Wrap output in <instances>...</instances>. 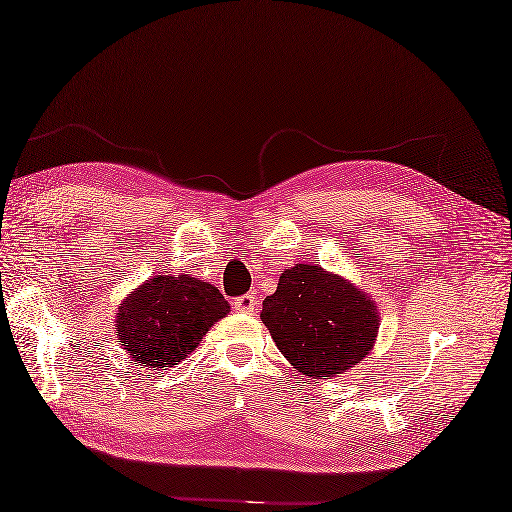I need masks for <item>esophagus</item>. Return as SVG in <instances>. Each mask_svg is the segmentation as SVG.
Listing matches in <instances>:
<instances>
[{"mask_svg":"<svg viewBox=\"0 0 512 512\" xmlns=\"http://www.w3.org/2000/svg\"><path fill=\"white\" fill-rule=\"evenodd\" d=\"M233 306H235L237 312L253 314V312L257 310V299H255V295H242V297H237V299L233 301Z\"/></svg>","mask_w":512,"mask_h":512,"instance_id":"34e87169","label":"esophagus"}]
</instances>
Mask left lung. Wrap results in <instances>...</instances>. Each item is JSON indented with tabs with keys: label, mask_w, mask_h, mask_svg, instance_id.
<instances>
[{
	"label": "left lung",
	"mask_w": 512,
	"mask_h": 512,
	"mask_svg": "<svg viewBox=\"0 0 512 512\" xmlns=\"http://www.w3.org/2000/svg\"><path fill=\"white\" fill-rule=\"evenodd\" d=\"M259 317L286 361L308 378L361 363L378 334V310L367 292L319 264L286 268Z\"/></svg>",
	"instance_id": "left-lung-1"
}]
</instances>
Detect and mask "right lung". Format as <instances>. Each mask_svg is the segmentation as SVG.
<instances>
[{
    "instance_id": "right-lung-1",
    "label": "right lung",
    "mask_w": 512,
    "mask_h": 512,
    "mask_svg": "<svg viewBox=\"0 0 512 512\" xmlns=\"http://www.w3.org/2000/svg\"><path fill=\"white\" fill-rule=\"evenodd\" d=\"M231 306L209 281L189 275H156L123 299L116 339L143 367H173L200 345Z\"/></svg>"
}]
</instances>
